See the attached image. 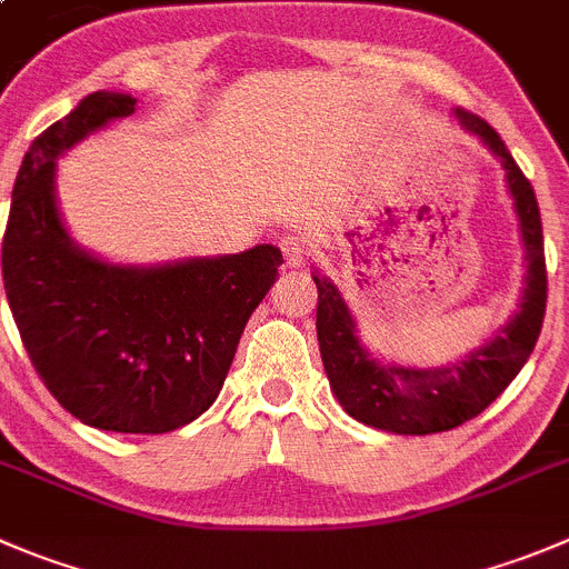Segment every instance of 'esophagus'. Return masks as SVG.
I'll return each instance as SVG.
<instances>
[{
  "instance_id": "34e87169",
  "label": "esophagus",
  "mask_w": 569,
  "mask_h": 569,
  "mask_svg": "<svg viewBox=\"0 0 569 569\" xmlns=\"http://www.w3.org/2000/svg\"><path fill=\"white\" fill-rule=\"evenodd\" d=\"M281 253H284V264H288V268H301V264H305L307 251L305 242H301L299 237H284V240H281Z\"/></svg>"
}]
</instances>
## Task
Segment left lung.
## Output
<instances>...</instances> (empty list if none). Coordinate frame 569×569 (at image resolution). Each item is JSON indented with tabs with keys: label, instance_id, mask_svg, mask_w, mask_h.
Masks as SVG:
<instances>
[{
	"label": "left lung",
	"instance_id": "left-lung-1",
	"mask_svg": "<svg viewBox=\"0 0 569 569\" xmlns=\"http://www.w3.org/2000/svg\"><path fill=\"white\" fill-rule=\"evenodd\" d=\"M456 119L463 131L483 142V148L506 170L508 194L513 200L525 248V288L519 310L500 329H495L483 346L463 355L461 360L438 369H416L371 355L338 284L321 270H312L318 288V346L332 393L351 419L397 436L452 430L483 413L528 362L545 321L548 270L542 218L531 181L522 176L486 119L463 108H456Z\"/></svg>",
	"mask_w": 569,
	"mask_h": 569
}]
</instances>
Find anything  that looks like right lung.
I'll use <instances>...</instances> for the list:
<instances>
[{
  "label": "right lung",
  "instance_id": "right-lung-1",
  "mask_svg": "<svg viewBox=\"0 0 569 569\" xmlns=\"http://www.w3.org/2000/svg\"><path fill=\"white\" fill-rule=\"evenodd\" d=\"M133 111L137 97L94 91L30 144L10 200L2 279L52 397L97 430L156 436L212 408L284 259L262 242L223 257L122 264L78 246L58 207V159Z\"/></svg>",
  "mask_w": 569,
  "mask_h": 569
}]
</instances>
